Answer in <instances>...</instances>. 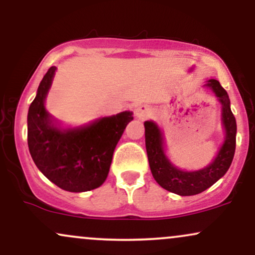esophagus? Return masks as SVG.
Masks as SVG:
<instances>
[{"label":"esophagus","mask_w":255,"mask_h":255,"mask_svg":"<svg viewBox=\"0 0 255 255\" xmlns=\"http://www.w3.org/2000/svg\"><path fill=\"white\" fill-rule=\"evenodd\" d=\"M134 113H135V116L137 119L144 120L148 115V107L147 105H140V107L136 108Z\"/></svg>","instance_id":"1"}]
</instances>
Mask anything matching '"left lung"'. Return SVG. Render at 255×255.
Returning a JSON list of instances; mask_svg holds the SVG:
<instances>
[{"label":"left lung","mask_w":255,"mask_h":255,"mask_svg":"<svg viewBox=\"0 0 255 255\" xmlns=\"http://www.w3.org/2000/svg\"><path fill=\"white\" fill-rule=\"evenodd\" d=\"M215 92L222 104V121L225 129L224 142L217 157L206 168L197 171H183L171 164L164 153L163 135L158 126L152 121H146L145 144L148 163L154 180L166 191L182 195H195L204 192L222 176H224L233 162L236 147V120L230 109V99L227 91L218 80L210 79L206 84Z\"/></svg>","instance_id":"1"}]
</instances>
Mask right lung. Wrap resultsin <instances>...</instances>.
I'll list each match as a JSON object with an SVG mask.
<instances>
[{
	"mask_svg": "<svg viewBox=\"0 0 255 255\" xmlns=\"http://www.w3.org/2000/svg\"><path fill=\"white\" fill-rule=\"evenodd\" d=\"M55 71L56 67H50L44 75L28 109V150L37 168L52 183L68 192H87L107 178L114 150L133 113L124 111L85 127L60 129L44 107Z\"/></svg>",
	"mask_w": 255,
	"mask_h": 255,
	"instance_id": "right-lung-1",
	"label": "right lung"
}]
</instances>
